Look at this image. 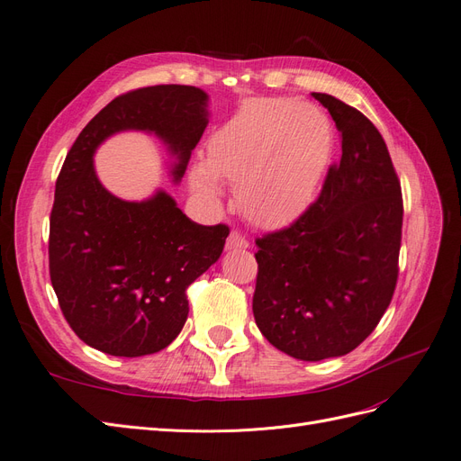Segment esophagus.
I'll return each instance as SVG.
<instances>
[{
    "label": "esophagus",
    "instance_id": "34e87169",
    "mask_svg": "<svg viewBox=\"0 0 461 461\" xmlns=\"http://www.w3.org/2000/svg\"><path fill=\"white\" fill-rule=\"evenodd\" d=\"M249 246V242L246 240V236H242L240 232L232 230L229 234V240H227V248L229 249H246Z\"/></svg>",
    "mask_w": 461,
    "mask_h": 461
}]
</instances>
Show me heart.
<instances>
[{"label":"heart","mask_w":461,"mask_h":461,"mask_svg":"<svg viewBox=\"0 0 461 461\" xmlns=\"http://www.w3.org/2000/svg\"><path fill=\"white\" fill-rule=\"evenodd\" d=\"M192 185L215 192L219 176L236 183V202L259 227H278L312 203L334 149L329 117L290 97L249 100L207 140Z\"/></svg>","instance_id":"obj_1"}]
</instances>
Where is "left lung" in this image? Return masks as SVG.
Instances as JSON below:
<instances>
[{
	"instance_id": "8db88e82",
	"label": "left lung",
	"mask_w": 461,
	"mask_h": 461,
	"mask_svg": "<svg viewBox=\"0 0 461 461\" xmlns=\"http://www.w3.org/2000/svg\"><path fill=\"white\" fill-rule=\"evenodd\" d=\"M342 134L319 198L256 239L254 317L278 350L303 361L352 352L379 325L398 281L402 188L381 132L352 105L313 92Z\"/></svg>"
}]
</instances>
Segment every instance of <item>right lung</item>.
<instances>
[{"label":"right lung","instance_id":"add662e5","mask_svg":"<svg viewBox=\"0 0 461 461\" xmlns=\"http://www.w3.org/2000/svg\"><path fill=\"white\" fill-rule=\"evenodd\" d=\"M207 94L159 85L117 95L68 149L50 215V278L77 337L138 357L169 346L188 317L186 288L219 259L229 227L190 221L165 192L146 202L109 194L94 151L121 131L156 132L176 156L175 180L207 127Z\"/></svg>","mask_w":461,"mask_h":461}]
</instances>
